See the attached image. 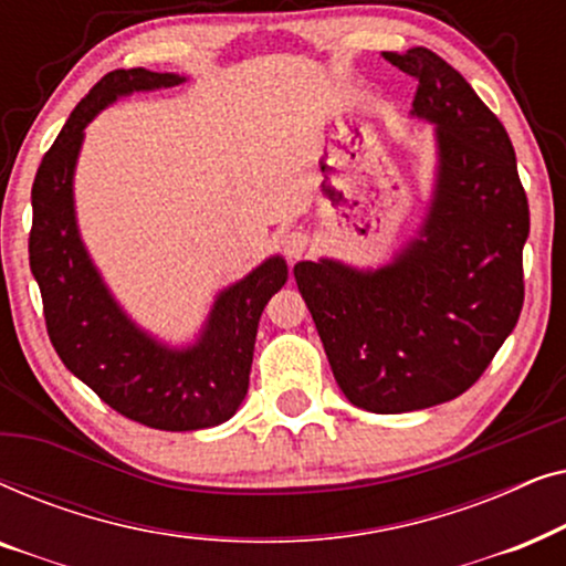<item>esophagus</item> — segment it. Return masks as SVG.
Instances as JSON below:
<instances>
[{
    "label": "esophagus",
    "instance_id": "34e87169",
    "mask_svg": "<svg viewBox=\"0 0 566 566\" xmlns=\"http://www.w3.org/2000/svg\"><path fill=\"white\" fill-rule=\"evenodd\" d=\"M281 247H283L285 258L298 260V258H304L308 250V237L304 234V231H285V234L281 237Z\"/></svg>",
    "mask_w": 566,
    "mask_h": 566
}]
</instances>
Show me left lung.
I'll use <instances>...</instances> for the list:
<instances>
[{
	"label": "left lung",
	"mask_w": 566,
	"mask_h": 566,
	"mask_svg": "<svg viewBox=\"0 0 566 566\" xmlns=\"http://www.w3.org/2000/svg\"><path fill=\"white\" fill-rule=\"evenodd\" d=\"M415 76L412 115L436 126V182L417 237L381 268L322 258L293 275L350 405L376 415L461 397L523 308L528 198L510 136L430 49L384 51Z\"/></svg>",
	"instance_id": "left-lung-1"
}]
</instances>
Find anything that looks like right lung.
<instances>
[{
	"label": "right lung",
	"mask_w": 566,
	"mask_h": 566,
	"mask_svg": "<svg viewBox=\"0 0 566 566\" xmlns=\"http://www.w3.org/2000/svg\"><path fill=\"white\" fill-rule=\"evenodd\" d=\"M182 82L180 74L118 69L90 90L38 167L28 244L45 327L64 366L115 412L172 432L216 428L234 417L250 389L262 308L289 281V265L273 254L216 296L196 343L172 347L123 312L92 262L74 211L84 128L118 97Z\"/></svg>",
	"instance_id": "1"
}]
</instances>
